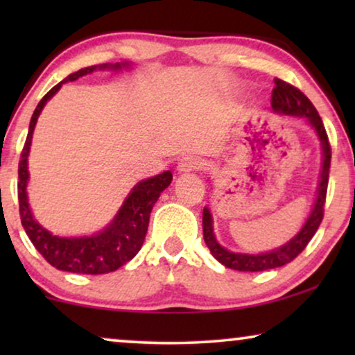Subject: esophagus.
I'll return each mask as SVG.
<instances>
[{"instance_id": "1", "label": "esophagus", "mask_w": 355, "mask_h": 355, "mask_svg": "<svg viewBox=\"0 0 355 355\" xmlns=\"http://www.w3.org/2000/svg\"><path fill=\"white\" fill-rule=\"evenodd\" d=\"M203 166L202 159L197 157H182L178 163V171L179 173H192L198 171Z\"/></svg>"}]
</instances>
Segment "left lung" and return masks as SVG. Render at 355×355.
I'll return each mask as SVG.
<instances>
[{"instance_id": "8db88e82", "label": "left lung", "mask_w": 355, "mask_h": 355, "mask_svg": "<svg viewBox=\"0 0 355 355\" xmlns=\"http://www.w3.org/2000/svg\"><path fill=\"white\" fill-rule=\"evenodd\" d=\"M271 106L275 111L284 114L293 116H302L307 118L310 124L317 130L320 140L323 145V169H322V179H320L318 186V196L317 203H315L312 215L309 216L307 223H305L302 230L294 239H291L288 244L279 247L273 252L261 255H245V254H234L230 252L218 244L213 234V225H211V215L208 208H203V239L208 249H210L211 255L223 263L227 268L239 270V271H265L271 268H278L289 261H293L300 252H302L307 244L312 239L315 232H317L320 223L323 220L324 215V200H327V191H328V178H329V164H331V145H329L328 134L324 130L323 121L320 118L318 111L315 110L307 96L300 92L297 87L288 84V82L275 79V89L271 94Z\"/></svg>"}]
</instances>
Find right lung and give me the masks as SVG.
Segmentation results:
<instances>
[{"mask_svg": "<svg viewBox=\"0 0 355 355\" xmlns=\"http://www.w3.org/2000/svg\"><path fill=\"white\" fill-rule=\"evenodd\" d=\"M113 66V64H111ZM96 67L103 69L110 67L108 64L90 66L84 69L67 76L64 80L53 87L48 94L40 100L33 111L31 125H28V134L21 152V159H19V182H17V198H19V215H21V223L26 230L28 239L35 245V249L40 252V255L45 259L51 266L58 270L71 271V273H82V275H103L110 271L118 270L119 266L128 263L132 260L140 247L144 244L145 234L148 230L150 211L158 200L159 193L171 184L173 174L164 171L158 176L150 178L147 181L139 182L132 189L129 197L125 198L123 208H121L114 221L101 231L100 234L90 237H58L53 236L46 230L38 225L33 220L31 208L27 202V155L31 150L32 132L35 128L37 118L43 110V106L64 82H72L79 77L90 74ZM114 69H119L121 64H114Z\"/></svg>", "mask_w": 355, "mask_h": 355, "instance_id": "right-lung-1", "label": "right lung"}]
</instances>
